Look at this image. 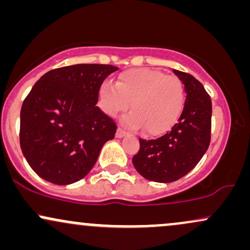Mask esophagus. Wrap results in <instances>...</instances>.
I'll use <instances>...</instances> for the list:
<instances>
[{
	"label": "esophagus",
	"instance_id": "esophagus-1",
	"mask_svg": "<svg viewBox=\"0 0 250 250\" xmlns=\"http://www.w3.org/2000/svg\"><path fill=\"white\" fill-rule=\"evenodd\" d=\"M125 134H127V133H125V131L123 130V129H121V128L117 129V131H116V136L119 137V139H122L123 136H125Z\"/></svg>",
	"mask_w": 250,
	"mask_h": 250
}]
</instances>
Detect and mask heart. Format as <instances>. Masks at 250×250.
Listing matches in <instances>:
<instances>
[{"instance_id": "heart-1", "label": "heart", "mask_w": 250, "mask_h": 250, "mask_svg": "<svg viewBox=\"0 0 250 250\" xmlns=\"http://www.w3.org/2000/svg\"><path fill=\"white\" fill-rule=\"evenodd\" d=\"M186 90L179 77L159 70L130 69L117 77L116 83L104 82L99 90L103 113L115 117L127 110L122 123L134 130L145 129L149 135L167 131L179 120L185 107Z\"/></svg>"}]
</instances>
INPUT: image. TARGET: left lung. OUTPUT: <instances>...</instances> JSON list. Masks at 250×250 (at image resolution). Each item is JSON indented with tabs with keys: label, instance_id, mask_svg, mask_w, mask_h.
<instances>
[{
	"label": "left lung",
	"instance_id": "8db88e82",
	"mask_svg": "<svg viewBox=\"0 0 250 250\" xmlns=\"http://www.w3.org/2000/svg\"><path fill=\"white\" fill-rule=\"evenodd\" d=\"M185 84V107L179 121L156 140L140 139L133 157L135 169L145 179L169 183L187 175L200 162L210 143L211 100L190 74L173 69Z\"/></svg>",
	"mask_w": 250,
	"mask_h": 250
}]
</instances>
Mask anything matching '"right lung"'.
Listing matches in <instances>:
<instances>
[{
	"mask_svg": "<svg viewBox=\"0 0 250 250\" xmlns=\"http://www.w3.org/2000/svg\"><path fill=\"white\" fill-rule=\"evenodd\" d=\"M110 64H74L48 71L21 108L20 145L35 173L54 185L77 182L94 167L116 125L96 107Z\"/></svg>",
	"mask_w": 250,
	"mask_h": 250,
	"instance_id": "obj_1",
	"label": "right lung"
}]
</instances>
